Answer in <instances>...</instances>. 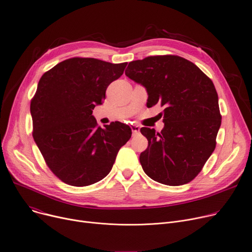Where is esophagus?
<instances>
[{
    "label": "esophagus",
    "instance_id": "esophagus-1",
    "mask_svg": "<svg viewBox=\"0 0 252 252\" xmlns=\"http://www.w3.org/2000/svg\"><path fill=\"white\" fill-rule=\"evenodd\" d=\"M130 128H131V131H132V134H136L139 131H140V126H134V125H131L130 126Z\"/></svg>",
    "mask_w": 252,
    "mask_h": 252
}]
</instances>
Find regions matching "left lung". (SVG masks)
Segmentation results:
<instances>
[{"label": "left lung", "instance_id": "obj_1", "mask_svg": "<svg viewBox=\"0 0 252 252\" xmlns=\"http://www.w3.org/2000/svg\"><path fill=\"white\" fill-rule=\"evenodd\" d=\"M126 75L147 89L148 107H164L161 132L141 128L149 142L140 156L143 170L165 185L187 184L216 147L221 114L212 80L194 63L176 55L131 61Z\"/></svg>", "mask_w": 252, "mask_h": 252}]
</instances>
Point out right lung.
Segmentation results:
<instances>
[{"label": "right lung", "instance_id": "1", "mask_svg": "<svg viewBox=\"0 0 252 252\" xmlns=\"http://www.w3.org/2000/svg\"><path fill=\"white\" fill-rule=\"evenodd\" d=\"M126 64L74 57L39 80L30 106L33 138L49 169L68 185L84 187L102 180L130 139L127 125L116 122L101 128L93 116Z\"/></svg>", "mask_w": 252, "mask_h": 252}]
</instances>
